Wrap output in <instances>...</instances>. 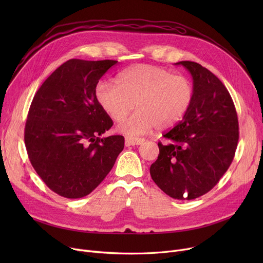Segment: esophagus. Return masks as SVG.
Segmentation results:
<instances>
[{
    "instance_id": "1",
    "label": "esophagus",
    "mask_w": 263,
    "mask_h": 263,
    "mask_svg": "<svg viewBox=\"0 0 263 263\" xmlns=\"http://www.w3.org/2000/svg\"><path fill=\"white\" fill-rule=\"evenodd\" d=\"M145 142L144 139H139V137H129L127 136L124 139V143H126V146H135V145H141Z\"/></svg>"
}]
</instances>
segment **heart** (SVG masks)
<instances>
[{
	"mask_svg": "<svg viewBox=\"0 0 263 263\" xmlns=\"http://www.w3.org/2000/svg\"><path fill=\"white\" fill-rule=\"evenodd\" d=\"M95 93L101 108L115 121L126 117L135 104V112L118 124L121 133L135 137L180 122L192 105L194 88L184 76L172 74L156 66L137 65L119 74L118 84L100 81Z\"/></svg>",
	"mask_w": 263,
	"mask_h": 263,
	"instance_id": "b5f03b06",
	"label": "heart"
}]
</instances>
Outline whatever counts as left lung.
Instances as JSON below:
<instances>
[{
    "instance_id": "left-lung-1",
    "label": "left lung",
    "mask_w": 263,
    "mask_h": 263,
    "mask_svg": "<svg viewBox=\"0 0 263 263\" xmlns=\"http://www.w3.org/2000/svg\"><path fill=\"white\" fill-rule=\"evenodd\" d=\"M194 98L184 118L159 142L150 166L156 184L168 196L191 200L208 193L229 168L239 141V122L229 91L210 70L183 61Z\"/></svg>"
}]
</instances>
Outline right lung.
Wrapping results in <instances>:
<instances>
[{
  "label": "right lung",
  "mask_w": 263,
  "mask_h": 263,
  "mask_svg": "<svg viewBox=\"0 0 263 263\" xmlns=\"http://www.w3.org/2000/svg\"><path fill=\"white\" fill-rule=\"evenodd\" d=\"M117 63L69 60L34 96L24 130L26 151L41 180L63 197L88 195L123 149V136L101 137L113 120L95 93L101 77Z\"/></svg>",
  "instance_id": "add662e5"
}]
</instances>
